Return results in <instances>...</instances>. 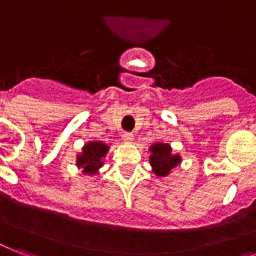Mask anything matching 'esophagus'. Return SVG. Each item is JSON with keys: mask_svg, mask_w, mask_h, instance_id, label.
I'll return each instance as SVG.
<instances>
[{"mask_svg": "<svg viewBox=\"0 0 256 256\" xmlns=\"http://www.w3.org/2000/svg\"><path fill=\"white\" fill-rule=\"evenodd\" d=\"M122 140H124L126 144H130V142H132V140H134V136H132V132H124V134H122Z\"/></svg>", "mask_w": 256, "mask_h": 256, "instance_id": "1", "label": "esophagus"}]
</instances>
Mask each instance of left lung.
<instances>
[{
	"label": "left lung",
	"mask_w": 256,
	"mask_h": 256,
	"mask_svg": "<svg viewBox=\"0 0 256 256\" xmlns=\"http://www.w3.org/2000/svg\"><path fill=\"white\" fill-rule=\"evenodd\" d=\"M152 172L158 176H168L176 166L182 164V156L172 152V148L164 142H154L148 148Z\"/></svg>",
	"instance_id": "obj_1"
}]
</instances>
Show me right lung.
<instances>
[{
    "mask_svg": "<svg viewBox=\"0 0 256 256\" xmlns=\"http://www.w3.org/2000/svg\"><path fill=\"white\" fill-rule=\"evenodd\" d=\"M110 146L102 140H90L82 148V152L77 154L76 166L86 175H98L100 168L104 166V160L108 152Z\"/></svg>",
    "mask_w": 256,
    "mask_h": 256,
    "instance_id": "1",
    "label": "right lung"
}]
</instances>
